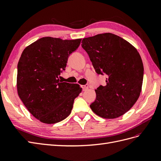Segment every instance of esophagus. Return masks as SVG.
<instances>
[{"label": "esophagus", "instance_id": "esophagus-1", "mask_svg": "<svg viewBox=\"0 0 161 161\" xmlns=\"http://www.w3.org/2000/svg\"><path fill=\"white\" fill-rule=\"evenodd\" d=\"M82 91H86L89 88V85L86 84L85 85H82Z\"/></svg>", "mask_w": 161, "mask_h": 161}]
</instances>
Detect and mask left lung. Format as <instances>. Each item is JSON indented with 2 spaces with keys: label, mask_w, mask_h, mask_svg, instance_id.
Returning <instances> with one entry per match:
<instances>
[{
  "label": "left lung",
  "mask_w": 161,
  "mask_h": 161,
  "mask_svg": "<svg viewBox=\"0 0 161 161\" xmlns=\"http://www.w3.org/2000/svg\"><path fill=\"white\" fill-rule=\"evenodd\" d=\"M97 74L108 75L107 85L95 89L96 99L90 105L95 114L114 119L129 111L142 90L144 66L137 50L111 33L84 38L81 44Z\"/></svg>",
  "instance_id": "left-lung-1"
}]
</instances>
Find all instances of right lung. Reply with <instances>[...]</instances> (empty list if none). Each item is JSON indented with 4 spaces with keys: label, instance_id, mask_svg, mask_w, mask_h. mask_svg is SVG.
I'll list each match as a JSON object with an SVG mask.
<instances>
[{
    "label": "right lung",
    "instance_id": "1",
    "mask_svg": "<svg viewBox=\"0 0 161 161\" xmlns=\"http://www.w3.org/2000/svg\"><path fill=\"white\" fill-rule=\"evenodd\" d=\"M81 40L45 37L22 52L17 65L18 95L28 111L43 123L55 124L66 118L82 91L79 85L59 79Z\"/></svg>",
    "mask_w": 161,
    "mask_h": 161
}]
</instances>
